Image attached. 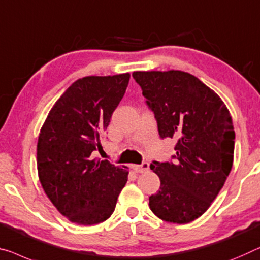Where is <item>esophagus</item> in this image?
<instances>
[{
	"mask_svg": "<svg viewBox=\"0 0 260 260\" xmlns=\"http://www.w3.org/2000/svg\"><path fill=\"white\" fill-rule=\"evenodd\" d=\"M150 169V165L147 162H143L141 165H133V170L137 173H144V172H147Z\"/></svg>",
	"mask_w": 260,
	"mask_h": 260,
	"instance_id": "obj_1",
	"label": "esophagus"
}]
</instances>
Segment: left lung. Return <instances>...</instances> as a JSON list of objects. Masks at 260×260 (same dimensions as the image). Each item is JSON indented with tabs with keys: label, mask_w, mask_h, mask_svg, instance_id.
Returning <instances> with one entry per match:
<instances>
[{
	"label": "left lung",
	"mask_w": 260,
	"mask_h": 260,
	"mask_svg": "<svg viewBox=\"0 0 260 260\" xmlns=\"http://www.w3.org/2000/svg\"><path fill=\"white\" fill-rule=\"evenodd\" d=\"M154 113L161 138L177 139L173 162L151 164L160 188L150 197V209L162 221L185 224L209 208L234 162L235 130L221 98L182 71H137Z\"/></svg>",
	"instance_id": "obj_1"
}]
</instances>
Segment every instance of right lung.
I'll use <instances>...</instances> for the list:
<instances>
[{"label": "right lung", "instance_id": "obj_1", "mask_svg": "<svg viewBox=\"0 0 260 260\" xmlns=\"http://www.w3.org/2000/svg\"><path fill=\"white\" fill-rule=\"evenodd\" d=\"M130 74L85 77L66 89L44 122L37 144L39 181L59 213L80 225L111 216L129 171L94 158ZM124 167V166H123Z\"/></svg>", "mask_w": 260, "mask_h": 260}]
</instances>
